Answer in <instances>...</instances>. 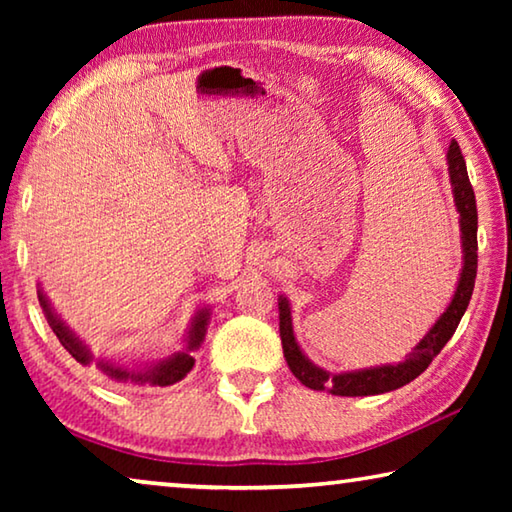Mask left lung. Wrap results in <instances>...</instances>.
I'll return each mask as SVG.
<instances>
[{
    "label": "left lung",
    "instance_id": "1",
    "mask_svg": "<svg viewBox=\"0 0 512 512\" xmlns=\"http://www.w3.org/2000/svg\"><path fill=\"white\" fill-rule=\"evenodd\" d=\"M447 162H449V178H452V189H454V201L456 210L461 214V232H463V273L461 280H458V287L452 302L443 316L438 318V323L429 329V334L415 345L409 359L404 363H397V366H381V368H370V370H359V372H341V375H329V372L316 368L305 354L300 352L296 339H293V327H291V309L287 298H280V339H282V350L284 359H287L289 368L293 375L298 377L300 384H305L311 391H329L332 395L341 397H363V395H379L395 391V388H402L409 384L424 370L429 368L433 357H438L440 350L445 348L447 341L452 339L458 323L465 314L467 305H470L472 291H474V280H476V198L470 178H467V167L461 149H458V142L452 140L447 151Z\"/></svg>",
    "mask_w": 512,
    "mask_h": 512
}]
</instances>
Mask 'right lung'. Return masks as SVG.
I'll use <instances>...</instances> for the list:
<instances>
[{"label": "right lung", "mask_w": 512, "mask_h": 512, "mask_svg": "<svg viewBox=\"0 0 512 512\" xmlns=\"http://www.w3.org/2000/svg\"><path fill=\"white\" fill-rule=\"evenodd\" d=\"M38 300H40V307L45 309V316H47L49 327L54 329V334L58 336V341L63 343V348L69 354H72L76 361L83 363V366H85V363H90L92 357H90L88 348H85V345L79 339H76V336L69 332V329L54 316V311H51L49 302L45 300V296H42V293H38ZM207 316H210V314H207V311H201V314H198V318L194 320L192 332H189L187 350L173 354L171 359L162 361L160 366H155L153 370H149V372H128V370H121V368H115V366H106V363H103V370H106L108 375L115 377V379L149 381V384H155V386H171V384H176V381L183 379L187 372L194 368V357H192V354H189V350H194V348H198V345H201L203 336H205Z\"/></svg>", "instance_id": "add662e5"}]
</instances>
